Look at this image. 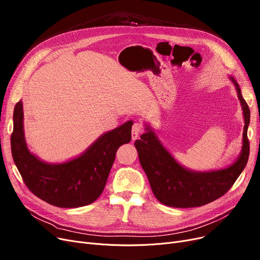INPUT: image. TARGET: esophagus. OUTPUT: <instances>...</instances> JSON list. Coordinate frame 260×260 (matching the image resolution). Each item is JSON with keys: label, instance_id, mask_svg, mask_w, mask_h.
Listing matches in <instances>:
<instances>
[{"label": "esophagus", "instance_id": "34e87169", "mask_svg": "<svg viewBox=\"0 0 260 260\" xmlns=\"http://www.w3.org/2000/svg\"><path fill=\"white\" fill-rule=\"evenodd\" d=\"M141 132H142V125L140 124V123H135V124L132 127V139H133V141H135L136 139H138Z\"/></svg>", "mask_w": 260, "mask_h": 260}]
</instances>
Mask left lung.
Masks as SVG:
<instances>
[{"instance_id":"left-lung-1","label":"left lung","mask_w":260,"mask_h":260,"mask_svg":"<svg viewBox=\"0 0 260 260\" xmlns=\"http://www.w3.org/2000/svg\"><path fill=\"white\" fill-rule=\"evenodd\" d=\"M236 87L244 118L242 147L237 160L230 167L210 172L190 171L182 167L163 146L153 128L146 124V133L136 140L139 161L144 170L155 197L173 208H195L210 203L222 195L237 180L244 170L250 154L248 127L250 109L241 94L237 81L230 77Z\"/></svg>"}]
</instances>
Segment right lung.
<instances>
[{
  "mask_svg": "<svg viewBox=\"0 0 260 260\" xmlns=\"http://www.w3.org/2000/svg\"><path fill=\"white\" fill-rule=\"evenodd\" d=\"M23 103L13 111L11 154L31 193L58 208H80L92 203L103 192L117 149L132 139L133 121L101 135L80 156L62 163H47L27 147Z\"/></svg>",
  "mask_w": 260,
  "mask_h": 260,
  "instance_id": "obj_1",
  "label": "right lung"
}]
</instances>
